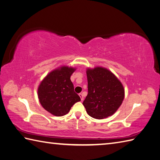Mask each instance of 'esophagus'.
Here are the masks:
<instances>
[{
  "label": "esophagus",
  "instance_id": "esophagus-1",
  "mask_svg": "<svg viewBox=\"0 0 160 160\" xmlns=\"http://www.w3.org/2000/svg\"><path fill=\"white\" fill-rule=\"evenodd\" d=\"M79 96H80V99H81V101H82V100H84V97H83V95H82V93H80V94H79Z\"/></svg>",
  "mask_w": 160,
  "mask_h": 160
}]
</instances>
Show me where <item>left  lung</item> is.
<instances>
[{
	"label": "left lung",
	"mask_w": 160,
	"mask_h": 160,
	"mask_svg": "<svg viewBox=\"0 0 160 160\" xmlns=\"http://www.w3.org/2000/svg\"><path fill=\"white\" fill-rule=\"evenodd\" d=\"M88 94L83 102L87 113L101 120L113 115L124 98L122 82L111 71L102 67L87 69Z\"/></svg>",
	"instance_id": "8db88e82"
}]
</instances>
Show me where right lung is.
Returning <instances> with one entry per match:
<instances>
[{"instance_id":"obj_1","label":"right lung","mask_w":160,"mask_h":160,"mask_svg":"<svg viewBox=\"0 0 160 160\" xmlns=\"http://www.w3.org/2000/svg\"><path fill=\"white\" fill-rule=\"evenodd\" d=\"M76 68L61 66L49 73L40 82L38 97L42 107L55 116H63L69 113L71 107L80 101L75 93L71 76Z\"/></svg>"}]
</instances>
